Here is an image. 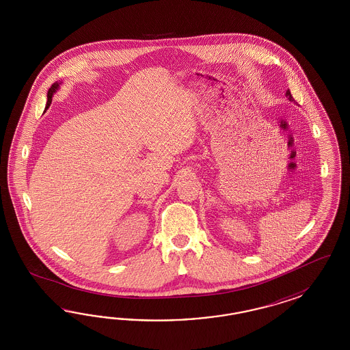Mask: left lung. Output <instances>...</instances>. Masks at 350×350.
Listing matches in <instances>:
<instances>
[{
    "mask_svg": "<svg viewBox=\"0 0 350 350\" xmlns=\"http://www.w3.org/2000/svg\"><path fill=\"white\" fill-rule=\"evenodd\" d=\"M286 97L290 100V101H294V97H293V95H291V92L287 90L286 91Z\"/></svg>",
    "mask_w": 350,
    "mask_h": 350,
    "instance_id": "1",
    "label": "left lung"
}]
</instances>
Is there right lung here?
<instances>
[{"label":"right lung","mask_w":350,"mask_h":350,"mask_svg":"<svg viewBox=\"0 0 350 350\" xmlns=\"http://www.w3.org/2000/svg\"><path fill=\"white\" fill-rule=\"evenodd\" d=\"M57 85L56 83H53V85H51V88L49 90V92H47V105H46V109L49 107V106L51 105V101H53V92L56 91V88H57Z\"/></svg>","instance_id":"right-lung-1"}]
</instances>
